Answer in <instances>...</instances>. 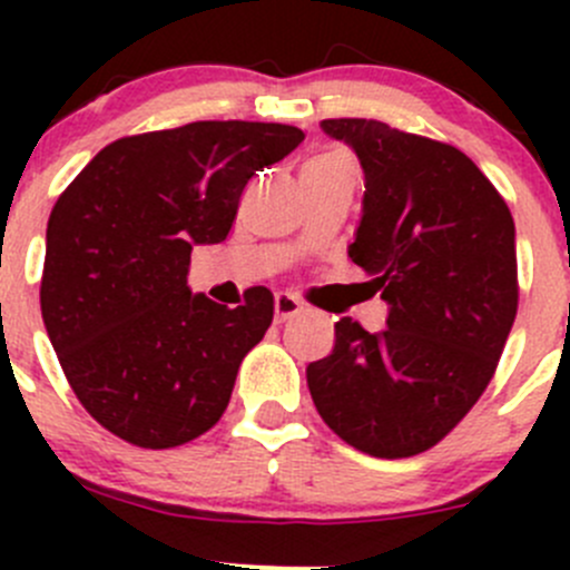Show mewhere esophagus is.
<instances>
[{
  "label": "esophagus",
  "mask_w": 570,
  "mask_h": 570,
  "mask_svg": "<svg viewBox=\"0 0 570 570\" xmlns=\"http://www.w3.org/2000/svg\"><path fill=\"white\" fill-rule=\"evenodd\" d=\"M297 314H303V303L297 297L286 295V292H278L275 295V320L286 322V320H295Z\"/></svg>",
  "instance_id": "1"
}]
</instances>
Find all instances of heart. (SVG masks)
Wrapping results in <instances>:
<instances>
[{"label":"heart","mask_w":570,"mask_h":570,"mask_svg":"<svg viewBox=\"0 0 570 570\" xmlns=\"http://www.w3.org/2000/svg\"><path fill=\"white\" fill-rule=\"evenodd\" d=\"M317 163H347V159L338 157V154H322V157H317Z\"/></svg>","instance_id":"b5f03b06"}]
</instances>
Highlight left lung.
Listing matches in <instances>:
<instances>
[{
    "label": "left lung",
    "mask_w": 570,
    "mask_h": 570,
    "mask_svg": "<svg viewBox=\"0 0 570 570\" xmlns=\"http://www.w3.org/2000/svg\"><path fill=\"white\" fill-rule=\"evenodd\" d=\"M364 168L350 258L389 303L381 333L342 317L306 366L327 428L375 458L439 444L491 383L519 308L508 204L455 146L383 120L327 118Z\"/></svg>",
    "instance_id": "left-lung-1"
}]
</instances>
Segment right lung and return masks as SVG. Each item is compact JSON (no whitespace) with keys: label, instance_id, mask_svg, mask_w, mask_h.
<instances>
[{"label":"right lung","instance_id":"1","mask_svg":"<svg viewBox=\"0 0 570 570\" xmlns=\"http://www.w3.org/2000/svg\"><path fill=\"white\" fill-rule=\"evenodd\" d=\"M303 137L250 120L120 137L57 198L40 312L73 394L109 433L170 450L223 416L273 295L256 286L237 308L193 295L189 253L228 237L256 170Z\"/></svg>","mask_w":570,"mask_h":570}]
</instances>
